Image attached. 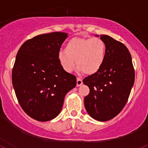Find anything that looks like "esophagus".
I'll use <instances>...</instances> for the list:
<instances>
[{"label":"esophagus","mask_w":148,"mask_h":148,"mask_svg":"<svg viewBox=\"0 0 148 148\" xmlns=\"http://www.w3.org/2000/svg\"><path fill=\"white\" fill-rule=\"evenodd\" d=\"M83 84L82 79H80V78L78 77L77 79V86H80Z\"/></svg>","instance_id":"obj_1"}]
</instances>
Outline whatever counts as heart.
Segmentation results:
<instances>
[{
    "mask_svg": "<svg viewBox=\"0 0 148 148\" xmlns=\"http://www.w3.org/2000/svg\"><path fill=\"white\" fill-rule=\"evenodd\" d=\"M58 60L64 70L72 72L76 60L78 70L86 74H94L103 66L106 58V45L98 38H75L66 44V49L60 51Z\"/></svg>",
    "mask_w": 148,
    "mask_h": 148,
    "instance_id": "heart-1",
    "label": "heart"
}]
</instances>
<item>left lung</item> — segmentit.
<instances>
[{"instance_id":"obj_1","label":"left lung","mask_w":148,"mask_h":148,"mask_svg":"<svg viewBox=\"0 0 148 148\" xmlns=\"http://www.w3.org/2000/svg\"><path fill=\"white\" fill-rule=\"evenodd\" d=\"M100 38L106 45L105 61L97 72L83 80L90 89L84 98V106L94 119L106 121L126 104L134 85V70L131 55L123 43L107 35Z\"/></svg>"}]
</instances>
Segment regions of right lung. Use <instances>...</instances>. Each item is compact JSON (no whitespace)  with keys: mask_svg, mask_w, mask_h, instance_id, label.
Wrapping results in <instances>:
<instances>
[{"mask_svg":"<svg viewBox=\"0 0 148 148\" xmlns=\"http://www.w3.org/2000/svg\"><path fill=\"white\" fill-rule=\"evenodd\" d=\"M68 34L53 32L28 40L21 47L12 70V84L20 105L39 121L56 118L76 77L64 70L58 53Z\"/></svg>","mask_w":148,"mask_h":148,"instance_id":"obj_1","label":"right lung"}]
</instances>
